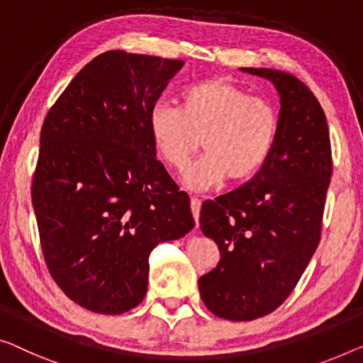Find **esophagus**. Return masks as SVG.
Returning <instances> with one entry per match:
<instances>
[{
  "instance_id": "34e87169",
  "label": "esophagus",
  "mask_w": 363,
  "mask_h": 363,
  "mask_svg": "<svg viewBox=\"0 0 363 363\" xmlns=\"http://www.w3.org/2000/svg\"><path fill=\"white\" fill-rule=\"evenodd\" d=\"M200 205H202V200L197 197H191V210H192L194 220H196L197 226H199V216H200Z\"/></svg>"
}]
</instances>
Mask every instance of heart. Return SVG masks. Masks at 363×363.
I'll return each instance as SVG.
<instances>
[{
	"mask_svg": "<svg viewBox=\"0 0 363 363\" xmlns=\"http://www.w3.org/2000/svg\"><path fill=\"white\" fill-rule=\"evenodd\" d=\"M148 132L160 160L182 171L199 148L205 155L184 174L196 191L218 186L226 177L242 181L266 163L279 133V116L269 101L254 97L225 78L186 86L179 109L156 102L148 112Z\"/></svg>",
	"mask_w": 363,
	"mask_h": 363,
	"instance_id": "obj_1",
	"label": "heart"
}]
</instances>
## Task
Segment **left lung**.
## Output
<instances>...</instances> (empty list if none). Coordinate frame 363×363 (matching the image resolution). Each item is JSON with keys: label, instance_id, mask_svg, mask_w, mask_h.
I'll return each mask as SVG.
<instances>
[{"label": "left lung", "instance_id": "obj_1", "mask_svg": "<svg viewBox=\"0 0 363 363\" xmlns=\"http://www.w3.org/2000/svg\"><path fill=\"white\" fill-rule=\"evenodd\" d=\"M241 69L277 89L279 133L250 182L203 202L200 228L218 245L220 261L199 290L213 315L252 321L282 305L316 251L333 160L323 107L298 78Z\"/></svg>", "mask_w": 363, "mask_h": 363}]
</instances>
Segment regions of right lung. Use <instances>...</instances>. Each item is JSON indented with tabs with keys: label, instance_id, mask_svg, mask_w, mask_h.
<instances>
[{
	"label": "right lung",
	"instance_id": "obj_1",
	"mask_svg": "<svg viewBox=\"0 0 363 363\" xmlns=\"http://www.w3.org/2000/svg\"><path fill=\"white\" fill-rule=\"evenodd\" d=\"M182 60L111 50L72 79L40 132L32 205L47 267L69 300L122 315L147 295L148 256L194 228L148 132Z\"/></svg>",
	"mask_w": 363,
	"mask_h": 363
}]
</instances>
